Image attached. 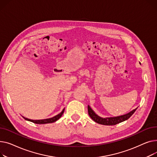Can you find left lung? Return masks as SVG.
<instances>
[{
    "mask_svg": "<svg viewBox=\"0 0 157 157\" xmlns=\"http://www.w3.org/2000/svg\"><path fill=\"white\" fill-rule=\"evenodd\" d=\"M88 113L90 116V117L93 120V121L99 124H102L105 125H114L117 124H119L121 122H122L125 121H127V119L129 118L133 113L135 112L137 108L132 110L131 112L128 113L127 114L118 116V117H106V118H103L101 117L99 115H98L92 108L90 107L89 105H88Z\"/></svg>",
    "mask_w": 157,
    "mask_h": 157,
    "instance_id": "8db88e82",
    "label": "left lung"
}]
</instances>
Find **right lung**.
I'll list each match as a JSON object with an SVG mask.
<instances>
[{"label": "right lung", "instance_id": "right-lung-1", "mask_svg": "<svg viewBox=\"0 0 157 157\" xmlns=\"http://www.w3.org/2000/svg\"><path fill=\"white\" fill-rule=\"evenodd\" d=\"M64 112V108L62 110V112L61 113H59V114H58L57 115L54 116L52 118H46V119H42V120H32V119H29L25 118V117H23V118L26 120V121L32 122L33 123L35 124H49V123H53L54 122L57 121L59 118H61V117L62 116V115L63 114Z\"/></svg>", "mask_w": 157, "mask_h": 157}]
</instances>
